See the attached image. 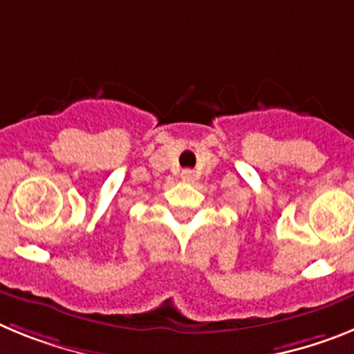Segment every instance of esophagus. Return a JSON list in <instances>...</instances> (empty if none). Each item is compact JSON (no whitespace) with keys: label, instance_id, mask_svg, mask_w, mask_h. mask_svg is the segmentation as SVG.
Wrapping results in <instances>:
<instances>
[{"label":"esophagus","instance_id":"obj_1","mask_svg":"<svg viewBox=\"0 0 354 354\" xmlns=\"http://www.w3.org/2000/svg\"><path fill=\"white\" fill-rule=\"evenodd\" d=\"M180 177H183V180H186V183H192V180L195 179V171H193V170H184L183 174H180Z\"/></svg>","mask_w":354,"mask_h":354}]
</instances>
